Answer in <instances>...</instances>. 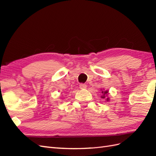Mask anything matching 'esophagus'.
Listing matches in <instances>:
<instances>
[{"instance_id": "esophagus-1", "label": "esophagus", "mask_w": 156, "mask_h": 156, "mask_svg": "<svg viewBox=\"0 0 156 156\" xmlns=\"http://www.w3.org/2000/svg\"><path fill=\"white\" fill-rule=\"evenodd\" d=\"M79 88L81 89H84V88H87V85L84 83H81L79 84Z\"/></svg>"}]
</instances>
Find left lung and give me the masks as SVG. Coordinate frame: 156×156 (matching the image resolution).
<instances>
[{"label":"left lung","mask_w":156,"mask_h":156,"mask_svg":"<svg viewBox=\"0 0 156 156\" xmlns=\"http://www.w3.org/2000/svg\"><path fill=\"white\" fill-rule=\"evenodd\" d=\"M101 93L103 94V96H101V98H105V95H107V93H108V91H107H107H103V90H102ZM108 100H109V99L107 98V101H108Z\"/></svg>","instance_id":"obj_1"}]
</instances>
